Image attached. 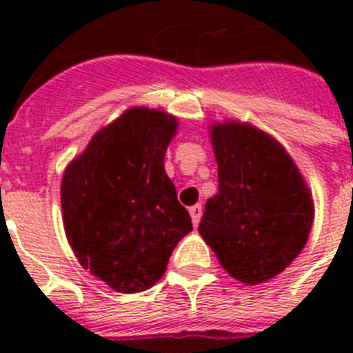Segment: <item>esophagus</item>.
I'll return each mask as SVG.
<instances>
[{
    "label": "esophagus",
    "mask_w": 353,
    "mask_h": 353,
    "mask_svg": "<svg viewBox=\"0 0 353 353\" xmlns=\"http://www.w3.org/2000/svg\"><path fill=\"white\" fill-rule=\"evenodd\" d=\"M201 214H203V209H201V205H194V207H190V218H192L194 227H198L199 220H201Z\"/></svg>",
    "instance_id": "obj_1"
}]
</instances>
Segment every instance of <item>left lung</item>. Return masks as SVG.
Listing matches in <instances>:
<instances>
[{
	"label": "left lung",
	"instance_id": "left-lung-1",
	"mask_svg": "<svg viewBox=\"0 0 353 353\" xmlns=\"http://www.w3.org/2000/svg\"><path fill=\"white\" fill-rule=\"evenodd\" d=\"M218 194L205 205L199 232L227 273L260 284L282 273L306 245L313 201L282 146L256 128L212 126Z\"/></svg>",
	"mask_w": 353,
	"mask_h": 353
}]
</instances>
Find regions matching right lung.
I'll list each match as a JSON object with an SVG mask.
<instances>
[{"mask_svg": "<svg viewBox=\"0 0 353 353\" xmlns=\"http://www.w3.org/2000/svg\"><path fill=\"white\" fill-rule=\"evenodd\" d=\"M176 128V119L159 110H128L63 174L69 243L85 269L121 293L152 288L174 247L192 231L165 172Z\"/></svg>", "mask_w": 353, "mask_h": 353, "instance_id": "1", "label": "right lung"}]
</instances>
